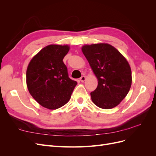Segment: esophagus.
<instances>
[{"instance_id":"esophagus-1","label":"esophagus","mask_w":156,"mask_h":156,"mask_svg":"<svg viewBox=\"0 0 156 156\" xmlns=\"http://www.w3.org/2000/svg\"><path fill=\"white\" fill-rule=\"evenodd\" d=\"M85 79H86V77L84 76V75H83V76H82L81 77H80V79H79V80L81 82H84V81H85Z\"/></svg>"}]
</instances>
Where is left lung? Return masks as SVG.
<instances>
[{
  "mask_svg": "<svg viewBox=\"0 0 156 156\" xmlns=\"http://www.w3.org/2000/svg\"><path fill=\"white\" fill-rule=\"evenodd\" d=\"M82 51L98 81L96 89L90 93L93 103L104 109L117 106L131 88V70L128 62L107 44L84 45Z\"/></svg>",
  "mask_w": 156,
  "mask_h": 156,
  "instance_id": "left-lung-1",
  "label": "left lung"
}]
</instances>
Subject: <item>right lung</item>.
<instances>
[{
	"instance_id": "1",
	"label": "right lung",
	"mask_w": 156,
	"mask_h": 156,
	"mask_svg": "<svg viewBox=\"0 0 156 156\" xmlns=\"http://www.w3.org/2000/svg\"><path fill=\"white\" fill-rule=\"evenodd\" d=\"M69 50L68 45H48L28 66V90L34 100L47 108L56 109L66 104L77 84L69 77L63 62Z\"/></svg>"
}]
</instances>
